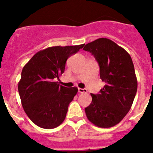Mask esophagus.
<instances>
[{
	"instance_id": "obj_1",
	"label": "esophagus",
	"mask_w": 153,
	"mask_h": 153,
	"mask_svg": "<svg viewBox=\"0 0 153 153\" xmlns=\"http://www.w3.org/2000/svg\"><path fill=\"white\" fill-rule=\"evenodd\" d=\"M78 92L80 93H86L87 90L86 89H81V88H78Z\"/></svg>"
}]
</instances>
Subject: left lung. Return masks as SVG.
Instances as JSON below:
<instances>
[{
    "label": "left lung",
    "mask_w": 153,
    "mask_h": 153,
    "mask_svg": "<svg viewBox=\"0 0 153 153\" xmlns=\"http://www.w3.org/2000/svg\"><path fill=\"white\" fill-rule=\"evenodd\" d=\"M84 50L95 57L100 78L106 83L99 94L91 93L86 117L98 127H112L126 116L136 94L138 82L132 58L124 49L105 38L86 44Z\"/></svg>",
    "instance_id": "1"
}]
</instances>
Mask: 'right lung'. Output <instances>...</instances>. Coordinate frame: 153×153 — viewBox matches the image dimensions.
Wrapping results in <instances>:
<instances>
[{
  "instance_id": "obj_1",
  "label": "right lung",
  "mask_w": 153,
  "mask_h": 153,
  "mask_svg": "<svg viewBox=\"0 0 153 153\" xmlns=\"http://www.w3.org/2000/svg\"><path fill=\"white\" fill-rule=\"evenodd\" d=\"M84 44L51 47L37 52L24 66L18 83L21 104L29 119L44 129H53L66 118L78 88L60 86L68 58Z\"/></svg>"
}]
</instances>
